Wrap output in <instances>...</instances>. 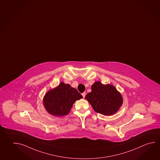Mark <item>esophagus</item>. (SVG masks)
Here are the masks:
<instances>
[{
  "label": "esophagus",
  "mask_w": 160,
  "mask_h": 160,
  "mask_svg": "<svg viewBox=\"0 0 160 160\" xmlns=\"http://www.w3.org/2000/svg\"><path fill=\"white\" fill-rule=\"evenodd\" d=\"M82 97L83 98H85V95H86V93H85V92H84V93H82Z\"/></svg>",
  "instance_id": "34e87169"
}]
</instances>
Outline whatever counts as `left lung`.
I'll list each match as a JSON object with an SVG mask.
<instances>
[{
    "label": "left lung",
    "mask_w": 160,
    "mask_h": 160,
    "mask_svg": "<svg viewBox=\"0 0 160 160\" xmlns=\"http://www.w3.org/2000/svg\"><path fill=\"white\" fill-rule=\"evenodd\" d=\"M91 89L85 98L96 112L104 116L116 113L122 104L123 98L114 85L96 82Z\"/></svg>",
    "instance_id": "8db88e82"
}]
</instances>
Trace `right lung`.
<instances>
[{
  "label": "right lung",
  "instance_id": "1",
  "mask_svg": "<svg viewBox=\"0 0 160 160\" xmlns=\"http://www.w3.org/2000/svg\"><path fill=\"white\" fill-rule=\"evenodd\" d=\"M82 98V96L76 89L62 82L58 86L46 93L42 102L48 113L62 117L68 114L75 101Z\"/></svg>",
  "mask_w": 160,
  "mask_h": 160
}]
</instances>
